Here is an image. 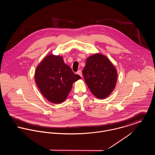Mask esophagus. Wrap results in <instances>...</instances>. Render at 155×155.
<instances>
[{"label":"esophagus","mask_w":155,"mask_h":155,"mask_svg":"<svg viewBox=\"0 0 155 155\" xmlns=\"http://www.w3.org/2000/svg\"><path fill=\"white\" fill-rule=\"evenodd\" d=\"M77 74H79L81 77H82V71L81 70H79L78 71H77Z\"/></svg>","instance_id":"obj_1"}]
</instances>
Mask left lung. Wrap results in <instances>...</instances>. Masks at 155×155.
Here are the masks:
<instances>
[{
    "instance_id": "left-lung-1",
    "label": "left lung",
    "mask_w": 155,
    "mask_h": 155,
    "mask_svg": "<svg viewBox=\"0 0 155 155\" xmlns=\"http://www.w3.org/2000/svg\"><path fill=\"white\" fill-rule=\"evenodd\" d=\"M82 73L88 87L97 98H106L115 88L117 70L104 55L95 54L89 57Z\"/></svg>"
}]
</instances>
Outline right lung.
<instances>
[{
    "instance_id": "add662e5",
    "label": "right lung",
    "mask_w": 155,
    "mask_h": 155,
    "mask_svg": "<svg viewBox=\"0 0 155 155\" xmlns=\"http://www.w3.org/2000/svg\"><path fill=\"white\" fill-rule=\"evenodd\" d=\"M35 79L45 97L52 103L60 104L66 100L73 83L81 77L74 74L62 56L49 54L36 67Z\"/></svg>"
}]
</instances>
